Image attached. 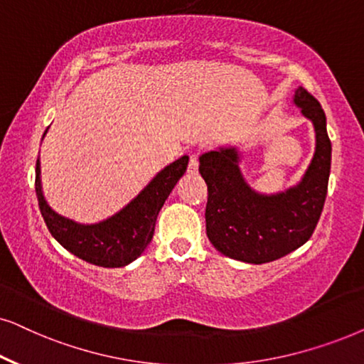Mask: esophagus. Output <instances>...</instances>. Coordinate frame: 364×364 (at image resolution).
<instances>
[{"label":"esophagus","mask_w":364,"mask_h":364,"mask_svg":"<svg viewBox=\"0 0 364 364\" xmlns=\"http://www.w3.org/2000/svg\"><path fill=\"white\" fill-rule=\"evenodd\" d=\"M187 171H188V173H197V172H199V159H197V155H191V160H188Z\"/></svg>","instance_id":"1"}]
</instances>
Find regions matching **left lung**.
<instances>
[{
	"mask_svg": "<svg viewBox=\"0 0 364 364\" xmlns=\"http://www.w3.org/2000/svg\"><path fill=\"white\" fill-rule=\"evenodd\" d=\"M294 103L316 130V152L303 181L289 191L262 196L244 181L235 149L207 152L199 172L207 183L205 230L224 256L264 264L296 251L313 235L323 212L331 171L326 115L308 90H296Z\"/></svg>",
	"mask_w": 364,
	"mask_h": 364,
	"instance_id": "obj_1",
	"label": "left lung"
}]
</instances>
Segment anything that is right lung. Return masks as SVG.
Returning <instances> with one entry per match:
<instances>
[{"label": "right lung", "mask_w": 364, "mask_h": 364, "mask_svg": "<svg viewBox=\"0 0 364 364\" xmlns=\"http://www.w3.org/2000/svg\"><path fill=\"white\" fill-rule=\"evenodd\" d=\"M188 157L183 155L167 165L119 214L103 223L85 225L56 214L46 204L40 181V160H36L35 191L41 215L51 235L67 251L100 267H124L135 261L154 237L155 223L162 205L187 171Z\"/></svg>", "instance_id": "obj_1"}]
</instances>
